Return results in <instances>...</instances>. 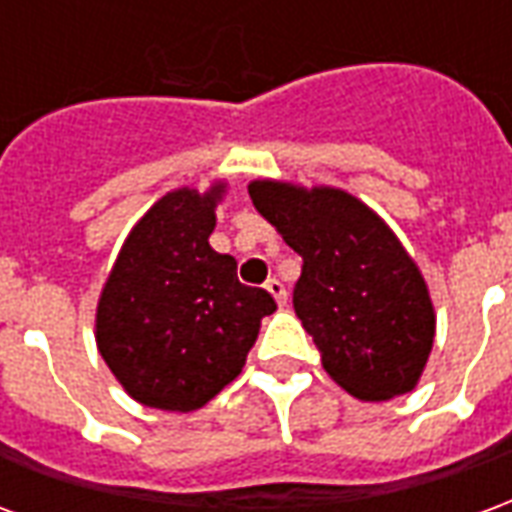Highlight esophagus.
<instances>
[{
    "label": "esophagus",
    "instance_id": "34e87169",
    "mask_svg": "<svg viewBox=\"0 0 512 512\" xmlns=\"http://www.w3.org/2000/svg\"><path fill=\"white\" fill-rule=\"evenodd\" d=\"M266 290H268V293H271V296H274V299H277L279 307H285V304H288V290H285V285H282V282H279L277 277L268 279Z\"/></svg>",
    "mask_w": 512,
    "mask_h": 512
}]
</instances>
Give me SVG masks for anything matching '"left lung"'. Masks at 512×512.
I'll use <instances>...</instances> for the list:
<instances>
[{
    "label": "left lung",
    "mask_w": 512,
    "mask_h": 512,
    "mask_svg": "<svg viewBox=\"0 0 512 512\" xmlns=\"http://www.w3.org/2000/svg\"><path fill=\"white\" fill-rule=\"evenodd\" d=\"M249 197L301 255L293 310L323 370L359 400L411 392L433 348L425 279L395 233L340 189L255 180Z\"/></svg>",
    "instance_id": "left-lung-1"
}]
</instances>
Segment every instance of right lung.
Listing matches in <instances>:
<instances>
[{
    "label": "right lung",
    "instance_id": "obj_1",
    "mask_svg": "<svg viewBox=\"0 0 512 512\" xmlns=\"http://www.w3.org/2000/svg\"><path fill=\"white\" fill-rule=\"evenodd\" d=\"M169 191L139 219L98 301V351L142 406L194 411L230 384L255 345L274 296L235 274V257L208 244L216 202Z\"/></svg>",
    "mask_w": 512,
    "mask_h": 512
}]
</instances>
